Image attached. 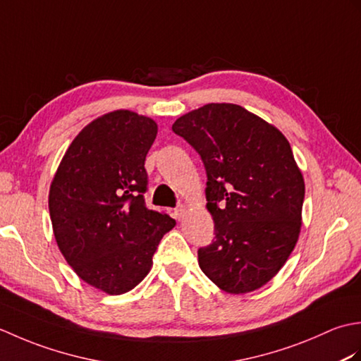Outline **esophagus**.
I'll return each mask as SVG.
<instances>
[{"mask_svg":"<svg viewBox=\"0 0 361 361\" xmlns=\"http://www.w3.org/2000/svg\"><path fill=\"white\" fill-rule=\"evenodd\" d=\"M185 214H186V206H183V204L178 206V208L173 211V216L176 220H181L183 217H185Z\"/></svg>","mask_w":361,"mask_h":361,"instance_id":"obj_1","label":"esophagus"}]
</instances>
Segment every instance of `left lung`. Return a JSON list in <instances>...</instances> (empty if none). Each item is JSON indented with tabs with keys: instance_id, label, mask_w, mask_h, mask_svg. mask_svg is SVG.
<instances>
[{
	"instance_id": "left-lung-1",
	"label": "left lung",
	"mask_w": 361,
	"mask_h": 361,
	"mask_svg": "<svg viewBox=\"0 0 361 361\" xmlns=\"http://www.w3.org/2000/svg\"><path fill=\"white\" fill-rule=\"evenodd\" d=\"M206 169L214 240L198 250L202 271L226 293L273 279L298 242L305 194L290 142L274 126L235 104H208L172 126Z\"/></svg>"
}]
</instances>
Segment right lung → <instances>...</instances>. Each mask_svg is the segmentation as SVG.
Wrapping results in <instances>:
<instances>
[{
  "label": "right lung",
  "instance_id": "add662e5",
  "mask_svg": "<svg viewBox=\"0 0 361 361\" xmlns=\"http://www.w3.org/2000/svg\"><path fill=\"white\" fill-rule=\"evenodd\" d=\"M157 133V122L142 114L106 113L74 137L51 183L59 250L82 281L106 295L135 288L175 226L172 217L144 202V161Z\"/></svg>",
  "mask_w": 361,
  "mask_h": 361
}]
</instances>
